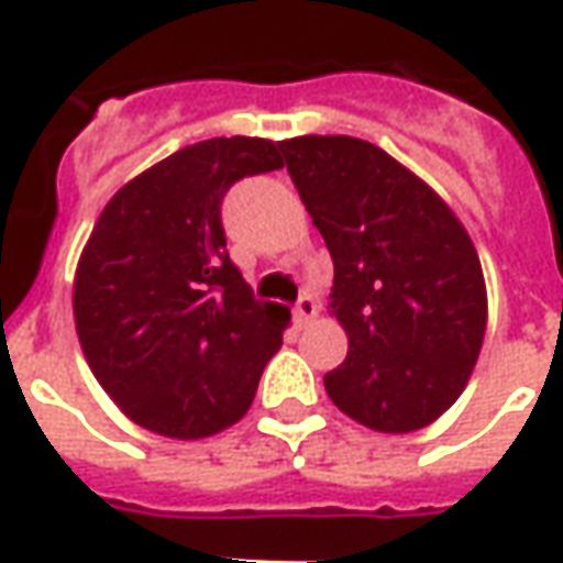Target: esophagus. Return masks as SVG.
<instances>
[{
	"label": "esophagus",
	"mask_w": 563,
	"mask_h": 563,
	"mask_svg": "<svg viewBox=\"0 0 563 563\" xmlns=\"http://www.w3.org/2000/svg\"><path fill=\"white\" fill-rule=\"evenodd\" d=\"M317 313H319L317 298H313V295H301V298H298V305H295V322H298V325H307V322L317 317Z\"/></svg>",
	"instance_id": "esophagus-1"
}]
</instances>
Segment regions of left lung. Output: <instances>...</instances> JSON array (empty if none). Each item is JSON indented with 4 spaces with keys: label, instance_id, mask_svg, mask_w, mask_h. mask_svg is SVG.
Here are the masks:
<instances>
[{
    "label": "left lung",
    "instance_id": "8db88e82",
    "mask_svg": "<svg viewBox=\"0 0 563 563\" xmlns=\"http://www.w3.org/2000/svg\"><path fill=\"white\" fill-rule=\"evenodd\" d=\"M286 172L334 262L331 313L350 338L325 391L386 434L431 424L467 386L485 283L464 225L386 150L350 135L280 141Z\"/></svg>",
    "mask_w": 563,
    "mask_h": 563
}]
</instances>
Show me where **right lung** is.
<instances>
[{
	"instance_id": "right-lung-1",
	"label": "right lung",
	"mask_w": 563,
	"mask_h": 563,
	"mask_svg": "<svg viewBox=\"0 0 563 563\" xmlns=\"http://www.w3.org/2000/svg\"><path fill=\"white\" fill-rule=\"evenodd\" d=\"M280 144L210 139L117 192L75 280V325L102 389L156 434L196 440L250 410L289 310L258 301L222 229L238 180L283 168Z\"/></svg>"
}]
</instances>
